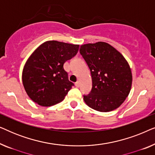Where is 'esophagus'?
Wrapping results in <instances>:
<instances>
[{
	"instance_id": "1",
	"label": "esophagus",
	"mask_w": 155,
	"mask_h": 155,
	"mask_svg": "<svg viewBox=\"0 0 155 155\" xmlns=\"http://www.w3.org/2000/svg\"><path fill=\"white\" fill-rule=\"evenodd\" d=\"M75 86L77 87H79L80 86V82H75Z\"/></svg>"
}]
</instances>
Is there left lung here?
Wrapping results in <instances>:
<instances>
[{"mask_svg":"<svg viewBox=\"0 0 155 155\" xmlns=\"http://www.w3.org/2000/svg\"><path fill=\"white\" fill-rule=\"evenodd\" d=\"M80 54L90 69L92 89L84 96L88 107L100 112L117 109L132 86V72L124 56L109 44L98 41L80 46Z\"/></svg>","mask_w":155,"mask_h":155,"instance_id":"obj_1","label":"left lung"}]
</instances>
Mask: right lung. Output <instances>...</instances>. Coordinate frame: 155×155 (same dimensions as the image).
<instances>
[{"mask_svg":"<svg viewBox=\"0 0 155 155\" xmlns=\"http://www.w3.org/2000/svg\"><path fill=\"white\" fill-rule=\"evenodd\" d=\"M80 45L47 41L30 55L22 70L25 92L34 102L51 107L64 99L73 85L63 68L65 61L77 54Z\"/></svg>","mask_w":155,"mask_h":155,"instance_id":"1","label":"right lung"}]
</instances>
